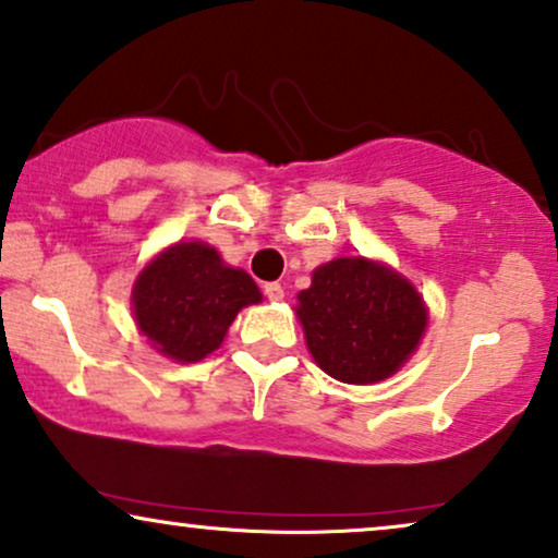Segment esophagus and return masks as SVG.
<instances>
[{
	"label": "esophagus",
	"mask_w": 558,
	"mask_h": 558,
	"mask_svg": "<svg viewBox=\"0 0 558 558\" xmlns=\"http://www.w3.org/2000/svg\"><path fill=\"white\" fill-rule=\"evenodd\" d=\"M264 294H266V300L281 302L284 300V287H281L279 281H269V284H264Z\"/></svg>",
	"instance_id": "1"
}]
</instances>
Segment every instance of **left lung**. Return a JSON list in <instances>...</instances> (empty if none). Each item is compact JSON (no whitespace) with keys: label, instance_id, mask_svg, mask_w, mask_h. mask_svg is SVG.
<instances>
[{"label":"left lung","instance_id":"8db88e82","mask_svg":"<svg viewBox=\"0 0 558 558\" xmlns=\"http://www.w3.org/2000/svg\"><path fill=\"white\" fill-rule=\"evenodd\" d=\"M296 317L317 366L345 385H374L421 343L425 305L400 274L361 256L336 258L296 294Z\"/></svg>","mask_w":558,"mask_h":558}]
</instances>
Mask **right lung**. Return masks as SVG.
I'll return each mask as SVG.
<instances>
[{"instance_id":"1","label":"right lung","mask_w":558,"mask_h":558,"mask_svg":"<svg viewBox=\"0 0 558 558\" xmlns=\"http://www.w3.org/2000/svg\"><path fill=\"white\" fill-rule=\"evenodd\" d=\"M253 302H262L256 281L205 243H177L141 271L133 289L137 328L184 364L220 349L238 310Z\"/></svg>"}]
</instances>
